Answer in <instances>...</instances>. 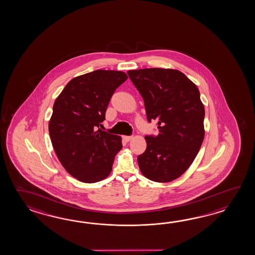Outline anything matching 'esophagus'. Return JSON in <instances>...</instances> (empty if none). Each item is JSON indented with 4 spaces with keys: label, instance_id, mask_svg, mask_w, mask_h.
Segmentation results:
<instances>
[{
    "label": "esophagus",
    "instance_id": "1",
    "mask_svg": "<svg viewBox=\"0 0 255 255\" xmlns=\"http://www.w3.org/2000/svg\"><path fill=\"white\" fill-rule=\"evenodd\" d=\"M122 138H123L126 142H128V141L131 140L132 136H131V135H123V136H122Z\"/></svg>",
    "mask_w": 255,
    "mask_h": 255
}]
</instances>
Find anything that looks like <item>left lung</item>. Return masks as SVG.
Returning a JSON list of instances; mask_svg holds the SVG:
<instances>
[{
  "instance_id": "obj_1",
  "label": "left lung",
  "mask_w": 255,
  "mask_h": 255,
  "mask_svg": "<svg viewBox=\"0 0 255 255\" xmlns=\"http://www.w3.org/2000/svg\"><path fill=\"white\" fill-rule=\"evenodd\" d=\"M128 75L143 98L147 121H157L159 132L145 136L146 149L137 157L140 171L156 182L172 181L193 162L204 138L200 91L174 69L146 68Z\"/></svg>"
}]
</instances>
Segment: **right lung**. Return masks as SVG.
<instances>
[{
  "label": "right lung",
  "mask_w": 255,
  "mask_h": 255,
  "mask_svg": "<svg viewBox=\"0 0 255 255\" xmlns=\"http://www.w3.org/2000/svg\"><path fill=\"white\" fill-rule=\"evenodd\" d=\"M128 79L124 72L96 70L73 78L55 99L49 135L60 162L86 183L109 176L122 148L120 135L101 129L116 89Z\"/></svg>",
  "instance_id": "add662e5"
}]
</instances>
